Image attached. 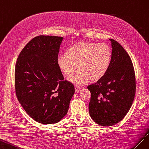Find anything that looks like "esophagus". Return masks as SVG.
Returning <instances> with one entry per match:
<instances>
[{
  "label": "esophagus",
  "mask_w": 149,
  "mask_h": 149,
  "mask_svg": "<svg viewBox=\"0 0 149 149\" xmlns=\"http://www.w3.org/2000/svg\"><path fill=\"white\" fill-rule=\"evenodd\" d=\"M75 92H79V91L81 89V87L79 86H77V85H75Z\"/></svg>",
  "instance_id": "34e87169"
}]
</instances>
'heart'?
Returning a JSON list of instances; mask_svg holds the SVG:
<instances>
[{
  "instance_id": "heart-1",
  "label": "heart",
  "mask_w": 149,
  "mask_h": 149,
  "mask_svg": "<svg viewBox=\"0 0 149 149\" xmlns=\"http://www.w3.org/2000/svg\"><path fill=\"white\" fill-rule=\"evenodd\" d=\"M112 52L109 46L104 43L80 42L72 45L67 53L58 56L57 64L63 74L67 76L77 74L70 78V81L84 84L92 79L98 80L107 72Z\"/></svg>"
}]
</instances>
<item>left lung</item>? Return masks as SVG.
Instances as JSON below:
<instances>
[{
	"instance_id": "8db88e82",
	"label": "left lung",
	"mask_w": 149,
	"mask_h": 149,
	"mask_svg": "<svg viewBox=\"0 0 149 149\" xmlns=\"http://www.w3.org/2000/svg\"><path fill=\"white\" fill-rule=\"evenodd\" d=\"M111 62L106 74L87 88L92 120L102 126H112L125 117L132 105L136 91L134 68L129 54L113 39Z\"/></svg>"
}]
</instances>
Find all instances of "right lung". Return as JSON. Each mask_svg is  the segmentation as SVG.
Instances as JSON below:
<instances>
[{
	"mask_svg": "<svg viewBox=\"0 0 149 149\" xmlns=\"http://www.w3.org/2000/svg\"><path fill=\"white\" fill-rule=\"evenodd\" d=\"M63 37L37 36L21 51L15 67V94L29 116L44 124H55L67 114L75 92L57 64Z\"/></svg>",
	"mask_w": 149,
	"mask_h": 149,
	"instance_id": "obj_1",
	"label": "right lung"
}]
</instances>
